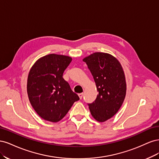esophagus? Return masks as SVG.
Returning a JSON list of instances; mask_svg holds the SVG:
<instances>
[{"instance_id":"34e87169","label":"esophagus","mask_w":159,"mask_h":159,"mask_svg":"<svg viewBox=\"0 0 159 159\" xmlns=\"http://www.w3.org/2000/svg\"><path fill=\"white\" fill-rule=\"evenodd\" d=\"M78 96H79V98H80V99H82V98H83V93H79L78 94Z\"/></svg>"}]
</instances>
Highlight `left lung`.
Wrapping results in <instances>:
<instances>
[{"label": "left lung", "mask_w": 159, "mask_h": 159, "mask_svg": "<svg viewBox=\"0 0 159 159\" xmlns=\"http://www.w3.org/2000/svg\"><path fill=\"white\" fill-rule=\"evenodd\" d=\"M99 91L97 98L89 104L92 117L105 122L116 114L125 98L127 84L121 64L108 53L94 52L85 57Z\"/></svg>", "instance_id": "obj_1"}]
</instances>
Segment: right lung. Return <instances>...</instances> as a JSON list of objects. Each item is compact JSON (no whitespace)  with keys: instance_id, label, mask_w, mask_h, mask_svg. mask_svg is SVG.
Masks as SVG:
<instances>
[{"instance_id":"obj_1","label":"right lung","mask_w":159,"mask_h":159,"mask_svg":"<svg viewBox=\"0 0 159 159\" xmlns=\"http://www.w3.org/2000/svg\"><path fill=\"white\" fill-rule=\"evenodd\" d=\"M71 60L68 56L48 54L37 60L30 70L28 99L37 114L46 121H60L80 99L62 77Z\"/></svg>"}]
</instances>
